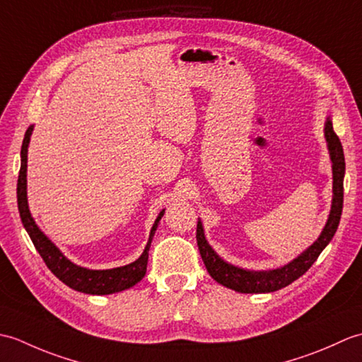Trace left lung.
<instances>
[{
	"label": "left lung",
	"instance_id": "obj_1",
	"mask_svg": "<svg viewBox=\"0 0 362 362\" xmlns=\"http://www.w3.org/2000/svg\"><path fill=\"white\" fill-rule=\"evenodd\" d=\"M324 135L327 140V148L332 160V171H333V199H332V210H329L325 227L322 228L319 238L314 241L308 249L303 250L298 257H296L288 264L276 269H269V271H252V269H244L227 263L222 259L205 238L204 226L201 219L197 221L196 240L199 245V252L206 271L211 275L213 280H216L222 286L233 289L243 294H266V292L279 291L288 286L292 281L300 279L308 269L314 264V261L322 253L339 226L342 204H344V175H345V158L344 149L339 136L334 134L332 115H328L324 126Z\"/></svg>",
	"mask_w": 362,
	"mask_h": 362
}]
</instances>
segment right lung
I'll return each instance as SVG.
<instances>
[{
  "label": "right lung",
  "mask_w": 362,
  "mask_h": 362,
  "mask_svg": "<svg viewBox=\"0 0 362 362\" xmlns=\"http://www.w3.org/2000/svg\"><path fill=\"white\" fill-rule=\"evenodd\" d=\"M34 126H29L25 140L21 144V166L18 174V183H17V201H18V211L23 226H25L26 232L30 240H33L37 252L40 253L45 264L48 266L49 271L57 276V279L65 283L74 291L83 292V294L91 296H107L115 294V292H121L135 286L140 281L144 274L146 267H148V258H149V247L152 243V238L156 235V230L158 227L160 219L163 218L165 210L158 213V216L153 222L151 228L149 240L140 258L135 259L134 263L113 267V269H87L74 264L71 259H68L62 250H60L56 244H54L48 236H46L40 227L35 224L33 214L29 211L28 205V148L30 141V135H33Z\"/></svg>",
  "instance_id": "right-lung-1"
}]
</instances>
